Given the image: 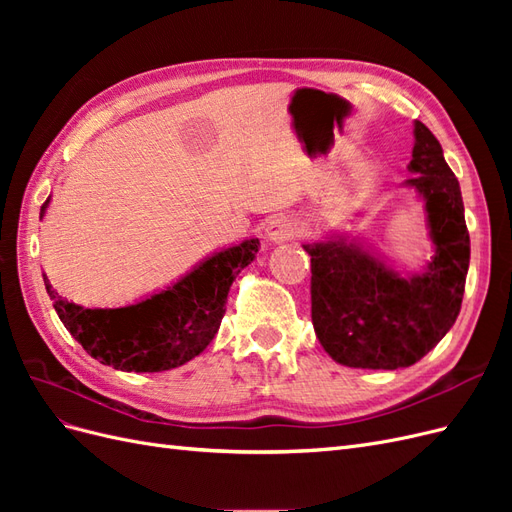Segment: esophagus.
Listing matches in <instances>:
<instances>
[{
	"instance_id": "obj_1",
	"label": "esophagus",
	"mask_w": 512,
	"mask_h": 512,
	"mask_svg": "<svg viewBox=\"0 0 512 512\" xmlns=\"http://www.w3.org/2000/svg\"><path fill=\"white\" fill-rule=\"evenodd\" d=\"M267 237L275 243L292 239L294 237V222L290 218H286V215H277V218H273L267 226Z\"/></svg>"
}]
</instances>
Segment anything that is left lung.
<instances>
[{"label": "left lung", "instance_id": "1", "mask_svg": "<svg viewBox=\"0 0 512 512\" xmlns=\"http://www.w3.org/2000/svg\"><path fill=\"white\" fill-rule=\"evenodd\" d=\"M406 181L425 200L436 256L421 275L404 277L354 241L305 243L312 256V322L333 361L361 369L410 367L453 327L470 265V235L459 181L438 138L414 123Z\"/></svg>", "mask_w": 512, "mask_h": 512}]
</instances>
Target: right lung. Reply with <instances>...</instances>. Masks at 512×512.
Returning a JSON list of instances; mask_svg holds the SVG:
<instances>
[{
  "instance_id": "right-lung-1",
  "label": "right lung",
  "mask_w": 512,
  "mask_h": 512,
  "mask_svg": "<svg viewBox=\"0 0 512 512\" xmlns=\"http://www.w3.org/2000/svg\"><path fill=\"white\" fill-rule=\"evenodd\" d=\"M258 245V239H247L213 254L177 284L128 307L87 309L61 299L46 277L44 286L64 327L102 365L164 371L192 361L209 346L226 314L228 290L254 260Z\"/></svg>"
}]
</instances>
